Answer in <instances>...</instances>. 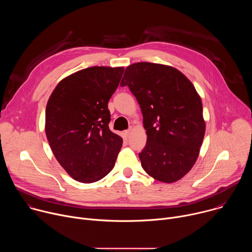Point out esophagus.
<instances>
[{
  "label": "esophagus",
  "instance_id": "34e87169",
  "mask_svg": "<svg viewBox=\"0 0 252 252\" xmlns=\"http://www.w3.org/2000/svg\"><path fill=\"white\" fill-rule=\"evenodd\" d=\"M130 132H131V129H127V130H126V131H125V134H126V136L127 137V136L130 134Z\"/></svg>",
  "mask_w": 252,
  "mask_h": 252
}]
</instances>
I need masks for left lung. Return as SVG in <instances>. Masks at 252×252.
<instances>
[{
  "label": "left lung",
  "mask_w": 252,
  "mask_h": 252,
  "mask_svg": "<svg viewBox=\"0 0 252 252\" xmlns=\"http://www.w3.org/2000/svg\"><path fill=\"white\" fill-rule=\"evenodd\" d=\"M139 103L147 145L142 168L161 183L183 178L194 165L205 133L202 102L192 83L177 68L155 63L129 64L121 83Z\"/></svg>",
  "instance_id": "left-lung-1"
}]
</instances>
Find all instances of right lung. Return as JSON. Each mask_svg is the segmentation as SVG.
<instances>
[{
  "label": "right lung",
  "mask_w": 252,
  "mask_h": 252,
  "mask_svg": "<svg viewBox=\"0 0 252 252\" xmlns=\"http://www.w3.org/2000/svg\"><path fill=\"white\" fill-rule=\"evenodd\" d=\"M124 66H91L63 79L49 97L45 130L51 150L75 181L95 183L114 168L123 137L114 133L107 102Z\"/></svg>",
  "instance_id": "add662e5"
}]
</instances>
